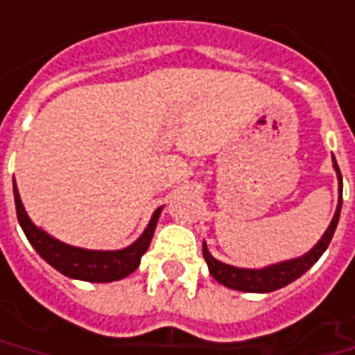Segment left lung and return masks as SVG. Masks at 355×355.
I'll use <instances>...</instances> for the list:
<instances>
[{
    "label": "left lung",
    "instance_id": "left-lung-1",
    "mask_svg": "<svg viewBox=\"0 0 355 355\" xmlns=\"http://www.w3.org/2000/svg\"><path fill=\"white\" fill-rule=\"evenodd\" d=\"M332 161H334V168H336L338 180H340V200H338L336 214L332 218L328 230L324 232L320 241L309 253L300 255L297 259H288V261L269 265V267H263V269H239V267L226 265V263L214 259L210 255L208 248H206V243H204L202 245V253H204V259L208 263L210 275L214 277L218 283H222L224 287L234 288V291H243V293H271V291H277V288L285 287L288 283L297 281L300 275H304L312 265L320 259V255L326 251V248L330 245V239L334 236L338 220H340V210H342V175H340V168L336 165V159H332Z\"/></svg>",
    "mask_w": 355,
    "mask_h": 355
}]
</instances>
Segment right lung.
<instances>
[{
    "mask_svg": "<svg viewBox=\"0 0 355 355\" xmlns=\"http://www.w3.org/2000/svg\"><path fill=\"white\" fill-rule=\"evenodd\" d=\"M13 194H15V210H17V220L27 239L31 241L35 251L43 257L49 265H53L56 271L70 279H80V281H90V283H112L119 281L123 277L131 275L139 267L141 255L149 250V243L153 238L155 226L159 222L161 208L153 212V218L145 232L141 234L137 241H133L129 248L117 251H94L82 250L58 241L53 236H49L41 227H37L27 216L23 202L19 196L17 187L13 184Z\"/></svg>",
    "mask_w": 355,
    "mask_h": 355,
    "instance_id": "add662e5",
    "label": "right lung"
}]
</instances>
